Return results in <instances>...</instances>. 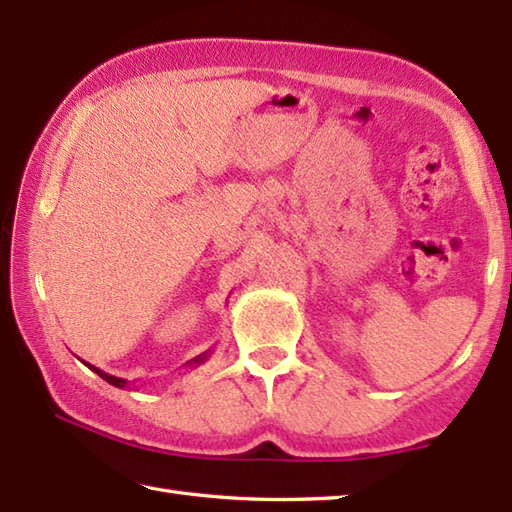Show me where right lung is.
<instances>
[{"label": "right lung", "instance_id": "right-lung-1", "mask_svg": "<svg viewBox=\"0 0 512 512\" xmlns=\"http://www.w3.org/2000/svg\"><path fill=\"white\" fill-rule=\"evenodd\" d=\"M211 356V350H206V352H202V354H198V356H195V358H191V361L187 363V365H184V367H198V365H202L204 361H206V358H209ZM85 365H88L90 369H92V372H96V374H99L103 380H107V383H110V385H114V387H118V389H123V387H127V380L125 378H116V376H110V374H105L103 372V369H99V367H94V365H90V363H85Z\"/></svg>", "mask_w": 512, "mask_h": 512}]
</instances>
